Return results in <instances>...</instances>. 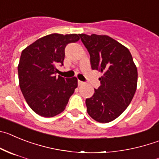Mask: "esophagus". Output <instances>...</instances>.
<instances>
[{
  "instance_id": "34e87169",
  "label": "esophagus",
  "mask_w": 159,
  "mask_h": 159,
  "mask_svg": "<svg viewBox=\"0 0 159 159\" xmlns=\"http://www.w3.org/2000/svg\"><path fill=\"white\" fill-rule=\"evenodd\" d=\"M78 84H79V86H82V85H84V83L83 82V81L78 80Z\"/></svg>"
}]
</instances>
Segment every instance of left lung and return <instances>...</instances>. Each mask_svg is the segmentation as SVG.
Returning <instances> with one entry per match:
<instances>
[{"instance_id":"obj_1","label":"left lung","mask_w":159,"mask_h":159,"mask_svg":"<svg viewBox=\"0 0 159 159\" xmlns=\"http://www.w3.org/2000/svg\"><path fill=\"white\" fill-rule=\"evenodd\" d=\"M89 52L93 70L103 75L101 86L86 99L87 113L96 121L108 123L127 108L137 87V68L129 49L107 35L80 34Z\"/></svg>"}]
</instances>
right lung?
<instances>
[{"mask_svg": "<svg viewBox=\"0 0 159 159\" xmlns=\"http://www.w3.org/2000/svg\"><path fill=\"white\" fill-rule=\"evenodd\" d=\"M80 34H51L38 39L22 51L18 65L20 90L30 109L44 117L65 110L78 86L76 77L57 76V66L63 65L65 49Z\"/></svg>", "mask_w": 159, "mask_h": 159, "instance_id": "right-lung-1", "label": "right lung"}]
</instances>
